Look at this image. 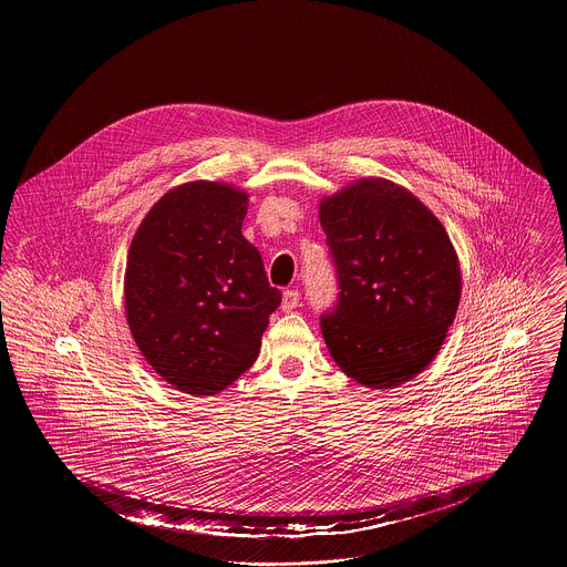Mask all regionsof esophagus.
Returning <instances> with one entry per match:
<instances>
[{
	"label": "esophagus",
	"instance_id": "obj_1",
	"mask_svg": "<svg viewBox=\"0 0 567 567\" xmlns=\"http://www.w3.org/2000/svg\"><path fill=\"white\" fill-rule=\"evenodd\" d=\"M299 299H301L299 290H286L284 299H281V310L284 312H292L299 306Z\"/></svg>",
	"mask_w": 567,
	"mask_h": 567
}]
</instances>
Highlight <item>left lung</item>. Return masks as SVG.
<instances>
[{
	"label": "left lung",
	"instance_id": "left-lung-1",
	"mask_svg": "<svg viewBox=\"0 0 567 567\" xmlns=\"http://www.w3.org/2000/svg\"><path fill=\"white\" fill-rule=\"evenodd\" d=\"M338 299L321 317L344 375L391 389L439 353L461 299L456 250L436 216L386 178H362L321 203Z\"/></svg>",
	"mask_w": 567,
	"mask_h": 567
}]
</instances>
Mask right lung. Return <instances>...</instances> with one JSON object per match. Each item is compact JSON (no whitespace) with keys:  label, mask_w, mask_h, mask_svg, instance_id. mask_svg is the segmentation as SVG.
<instances>
[{"label":"right lung","mask_w":567,"mask_h":567,"mask_svg":"<svg viewBox=\"0 0 567 567\" xmlns=\"http://www.w3.org/2000/svg\"><path fill=\"white\" fill-rule=\"evenodd\" d=\"M248 196L223 183L169 189L140 225L126 261L131 333L176 391L216 395L257 360L281 292L243 236Z\"/></svg>","instance_id":"1"}]
</instances>
